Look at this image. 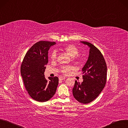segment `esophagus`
Masks as SVG:
<instances>
[{"label": "esophagus", "instance_id": "34e87169", "mask_svg": "<svg viewBox=\"0 0 128 128\" xmlns=\"http://www.w3.org/2000/svg\"><path fill=\"white\" fill-rule=\"evenodd\" d=\"M66 79L65 77H64V76H60V77L59 78V79L60 80H64Z\"/></svg>", "mask_w": 128, "mask_h": 128}]
</instances>
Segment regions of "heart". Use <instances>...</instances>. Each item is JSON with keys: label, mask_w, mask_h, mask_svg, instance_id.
<instances>
[{"label": "heart", "mask_w": 128, "mask_h": 128, "mask_svg": "<svg viewBox=\"0 0 128 128\" xmlns=\"http://www.w3.org/2000/svg\"><path fill=\"white\" fill-rule=\"evenodd\" d=\"M62 49L67 53L71 57H74L75 56H77L79 54V49L75 46L72 44H68L64 46ZM57 54L56 52L54 51L50 54V58L52 60H54L57 59ZM76 59H79L77 57ZM74 70V68L71 66H64L61 69V72L64 74H68L70 73L71 71Z\"/></svg>", "instance_id": "1"}]
</instances>
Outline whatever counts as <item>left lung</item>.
Wrapping results in <instances>:
<instances>
[{"instance_id":"1","label":"left lung","mask_w":128,"mask_h":128,"mask_svg":"<svg viewBox=\"0 0 128 128\" xmlns=\"http://www.w3.org/2000/svg\"><path fill=\"white\" fill-rule=\"evenodd\" d=\"M90 48L89 54L82 69L83 82L75 81L72 93L79 102L86 104L97 98L102 91L106 81L107 67L103 55L94 46L86 42H80Z\"/></svg>"}]
</instances>
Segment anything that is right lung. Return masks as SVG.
<instances>
[{
	"label": "right lung",
	"mask_w": 128,
	"mask_h": 128,
	"mask_svg": "<svg viewBox=\"0 0 128 128\" xmlns=\"http://www.w3.org/2000/svg\"><path fill=\"white\" fill-rule=\"evenodd\" d=\"M55 42L40 41L29 49L23 59L20 72L26 89L32 98L46 102L54 96L58 85L57 76L44 77L45 66L48 62V50Z\"/></svg>",
	"instance_id": "1"
}]
</instances>
